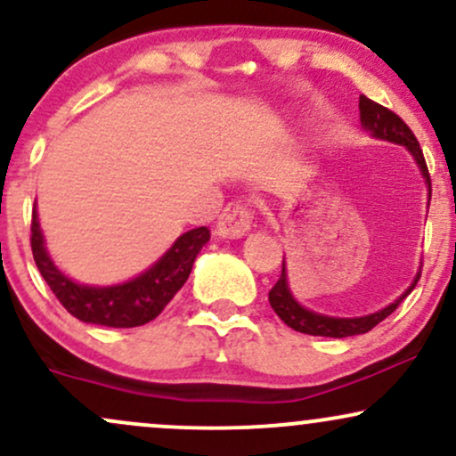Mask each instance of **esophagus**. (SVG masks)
I'll list each match as a JSON object with an SVG mask.
<instances>
[{
	"label": "esophagus",
	"instance_id": "obj_1",
	"mask_svg": "<svg viewBox=\"0 0 456 456\" xmlns=\"http://www.w3.org/2000/svg\"><path fill=\"white\" fill-rule=\"evenodd\" d=\"M250 224H253V212H250V208L242 206V203H229L221 216H218L216 233L221 238L238 240L250 232Z\"/></svg>",
	"mask_w": 456,
	"mask_h": 456
}]
</instances>
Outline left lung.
Instances as JSON below:
<instances>
[{
    "instance_id": "8db88e82",
    "label": "left lung",
    "mask_w": 456,
    "mask_h": 456,
    "mask_svg": "<svg viewBox=\"0 0 456 456\" xmlns=\"http://www.w3.org/2000/svg\"><path fill=\"white\" fill-rule=\"evenodd\" d=\"M360 124L370 137L390 141V143L403 145L416 160L418 169H420L422 177H425V184L428 191V201H431V177H428V169L425 156H422L420 143H418L413 133L407 126L405 122L396 113H392L390 109L381 107V104L373 102L370 98L360 96ZM428 206V203H427ZM418 279H420V270L416 272V279L411 281V285L407 287L403 294L396 297L395 302H390L388 306L379 308L378 313H370V315L362 317H330L322 315V313L311 311V308L302 306L300 302L296 300L294 294L289 289V281H287V268L285 259H282V272L281 279L276 281V285L272 287L270 291V306L274 308V313L279 315L282 322L289 328H294L296 332L302 334H313V337H330V338H345V337H355V334H364L369 330H373L379 322H384L390 313L396 311V306L405 300L407 296L411 294V289L416 287Z\"/></svg>"
}]
</instances>
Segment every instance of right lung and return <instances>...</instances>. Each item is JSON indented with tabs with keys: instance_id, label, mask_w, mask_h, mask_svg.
<instances>
[{
	"instance_id": "right-lung-1",
	"label": "right lung",
	"mask_w": 456,
	"mask_h": 456,
	"mask_svg": "<svg viewBox=\"0 0 456 456\" xmlns=\"http://www.w3.org/2000/svg\"><path fill=\"white\" fill-rule=\"evenodd\" d=\"M210 240V229L197 227L182 233L159 261L139 276L118 285L96 287L72 281L51 259L38 212H31V253L40 274L70 315L107 328L143 326L162 313L191 276L199 250Z\"/></svg>"
}]
</instances>
